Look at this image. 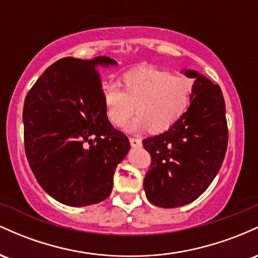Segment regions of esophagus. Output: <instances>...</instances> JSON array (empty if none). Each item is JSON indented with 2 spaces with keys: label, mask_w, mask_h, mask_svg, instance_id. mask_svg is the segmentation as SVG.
<instances>
[{
  "label": "esophagus",
  "mask_w": 258,
  "mask_h": 258,
  "mask_svg": "<svg viewBox=\"0 0 258 258\" xmlns=\"http://www.w3.org/2000/svg\"><path fill=\"white\" fill-rule=\"evenodd\" d=\"M130 143H131L132 148L142 147V141L139 138H130Z\"/></svg>",
  "instance_id": "1"
}]
</instances>
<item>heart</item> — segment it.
<instances>
[{
  "instance_id": "heart-1",
  "label": "heart",
  "mask_w": 258,
  "mask_h": 258,
  "mask_svg": "<svg viewBox=\"0 0 258 258\" xmlns=\"http://www.w3.org/2000/svg\"><path fill=\"white\" fill-rule=\"evenodd\" d=\"M122 86L123 91L115 85H105L103 104L108 120L116 127L125 125L136 106L137 117L126 127L131 132L147 127L152 133L167 131L184 116L193 99V80L155 68L125 74Z\"/></svg>"
}]
</instances>
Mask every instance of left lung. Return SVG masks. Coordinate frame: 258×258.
<instances>
[{
  "mask_svg": "<svg viewBox=\"0 0 258 258\" xmlns=\"http://www.w3.org/2000/svg\"><path fill=\"white\" fill-rule=\"evenodd\" d=\"M191 104L176 125L143 139L152 164L143 185L147 199L164 209L193 203L218 173L228 146L226 104L220 86L194 70Z\"/></svg>",
  "mask_w": 258,
  "mask_h": 258,
  "instance_id": "1",
  "label": "left lung"
}]
</instances>
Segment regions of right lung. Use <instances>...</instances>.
I'll list each match as a JSON object with an SVG mask.
<instances>
[{
	"mask_svg": "<svg viewBox=\"0 0 258 258\" xmlns=\"http://www.w3.org/2000/svg\"><path fill=\"white\" fill-rule=\"evenodd\" d=\"M67 57L55 61L26 94L24 146L38 184L68 206H88L109 197L117 165L130 150L128 138L105 115L100 67Z\"/></svg>",
	"mask_w": 258,
	"mask_h": 258,
	"instance_id": "obj_1",
	"label": "right lung"
}]
</instances>
